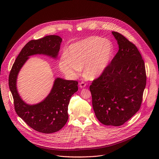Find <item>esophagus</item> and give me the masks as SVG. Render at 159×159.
<instances>
[{"instance_id":"34e87169","label":"esophagus","mask_w":159,"mask_h":159,"mask_svg":"<svg viewBox=\"0 0 159 159\" xmlns=\"http://www.w3.org/2000/svg\"><path fill=\"white\" fill-rule=\"evenodd\" d=\"M86 86V84L84 83V82H81L80 83H79V87L80 88H84Z\"/></svg>"}]
</instances>
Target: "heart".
<instances>
[{"label":"heart","instance_id":"1","mask_svg":"<svg viewBox=\"0 0 159 159\" xmlns=\"http://www.w3.org/2000/svg\"><path fill=\"white\" fill-rule=\"evenodd\" d=\"M114 52V46L109 39L90 36L70 44L66 57L60 60L59 67L71 79L77 78L84 67L85 75L94 79L107 69Z\"/></svg>","mask_w":159,"mask_h":159}]
</instances>
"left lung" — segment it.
I'll return each instance as SVG.
<instances>
[{
    "label": "left lung",
    "instance_id": "obj_1",
    "mask_svg": "<svg viewBox=\"0 0 159 159\" xmlns=\"http://www.w3.org/2000/svg\"><path fill=\"white\" fill-rule=\"evenodd\" d=\"M112 34L119 50L89 89L98 120L104 125L119 126L139 110L147 77L144 61L135 45L118 32Z\"/></svg>",
    "mask_w": 159,
    "mask_h": 159
}]
</instances>
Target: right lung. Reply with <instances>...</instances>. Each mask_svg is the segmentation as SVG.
<instances>
[{
	"instance_id": "obj_1",
	"label": "right lung",
	"mask_w": 159,
	"mask_h": 159,
	"mask_svg": "<svg viewBox=\"0 0 159 159\" xmlns=\"http://www.w3.org/2000/svg\"><path fill=\"white\" fill-rule=\"evenodd\" d=\"M61 41L62 39L57 35L29 41L16 58L9 77V86L17 115L31 128L43 133L58 131L65 126L69 118L68 106L70 98L78 90V82L58 77L46 98L31 105L26 103L20 97L16 86L17 79L30 56L44 55L57 58Z\"/></svg>"
}]
</instances>
